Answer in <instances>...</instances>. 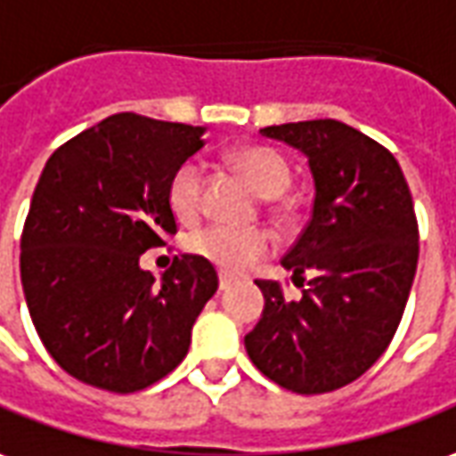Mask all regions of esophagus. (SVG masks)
Segmentation results:
<instances>
[{"label": "esophagus", "mask_w": 456, "mask_h": 456, "mask_svg": "<svg viewBox=\"0 0 456 456\" xmlns=\"http://www.w3.org/2000/svg\"><path fill=\"white\" fill-rule=\"evenodd\" d=\"M231 285H233V278H228V275H221V282H218V288H221V290H228Z\"/></svg>", "instance_id": "esophagus-1"}]
</instances>
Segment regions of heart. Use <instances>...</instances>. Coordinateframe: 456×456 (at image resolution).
I'll return each instance as SVG.
<instances>
[{
  "mask_svg": "<svg viewBox=\"0 0 456 456\" xmlns=\"http://www.w3.org/2000/svg\"><path fill=\"white\" fill-rule=\"evenodd\" d=\"M231 163L246 175L248 183L260 196H278L290 186V166L278 151L268 146H243L231 153ZM206 175L198 161L181 163L168 181V203L175 218L193 221L203 208ZM191 256L206 260L225 275H240L256 263L268 258L275 248V238L265 228H228V225H203L191 231L183 240Z\"/></svg>",
  "mask_w": 456,
  "mask_h": 456,
  "instance_id": "obj_1",
  "label": "heart"
}]
</instances>
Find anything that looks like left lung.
I'll return each instance as SVG.
<instances>
[{
  "label": "left lung",
  "mask_w": 456,
  "mask_h": 456,
  "mask_svg": "<svg viewBox=\"0 0 456 456\" xmlns=\"http://www.w3.org/2000/svg\"><path fill=\"white\" fill-rule=\"evenodd\" d=\"M260 134L305 153L315 198L281 260L305 282L303 297L288 300L281 282L258 281L265 310L246 335L248 357L297 395L340 390L378 362L407 305L419 256L410 186L390 151L335 118Z\"/></svg>",
  "instance_id": "1"
}]
</instances>
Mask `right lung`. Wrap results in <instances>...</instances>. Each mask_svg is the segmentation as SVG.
<instances>
[{"label":"right lung","mask_w":456,"mask_h":456,"mask_svg":"<svg viewBox=\"0 0 456 456\" xmlns=\"http://www.w3.org/2000/svg\"><path fill=\"white\" fill-rule=\"evenodd\" d=\"M203 128L114 114L49 156L21 231V288L44 347L71 378L138 392L181 365L218 273L175 256L156 281L138 258L178 231L174 171Z\"/></svg>","instance_id":"1"}]
</instances>
